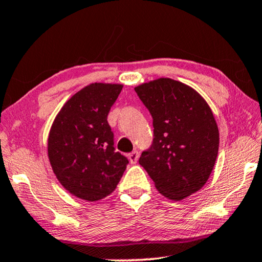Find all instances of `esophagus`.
<instances>
[{
    "label": "esophagus",
    "instance_id": "esophagus-1",
    "mask_svg": "<svg viewBox=\"0 0 262 262\" xmlns=\"http://www.w3.org/2000/svg\"><path fill=\"white\" fill-rule=\"evenodd\" d=\"M127 157H128V160H130V162H131L132 164H135V163H137L138 157H139V154H138L137 151H132V152L128 154Z\"/></svg>",
    "mask_w": 262,
    "mask_h": 262
}]
</instances>
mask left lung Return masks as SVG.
Listing matches in <instances>:
<instances>
[{"label":"left lung","mask_w":262,"mask_h":262,"mask_svg":"<svg viewBox=\"0 0 262 262\" xmlns=\"http://www.w3.org/2000/svg\"><path fill=\"white\" fill-rule=\"evenodd\" d=\"M135 91L154 126L152 143L139 164L160 193L182 200L206 184L216 162L220 132L212 111L194 89L171 78L143 83Z\"/></svg>","instance_id":"1"}]
</instances>
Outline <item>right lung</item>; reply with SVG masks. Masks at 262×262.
<instances>
[{"label": "right lung", "instance_id": "add662e5", "mask_svg": "<svg viewBox=\"0 0 262 262\" xmlns=\"http://www.w3.org/2000/svg\"><path fill=\"white\" fill-rule=\"evenodd\" d=\"M121 89V84L87 85L64 103L50 130L48 152L53 173L77 198H105L126 169L128 160L114 149L107 121Z\"/></svg>", "mask_w": 262, "mask_h": 262}]
</instances>
